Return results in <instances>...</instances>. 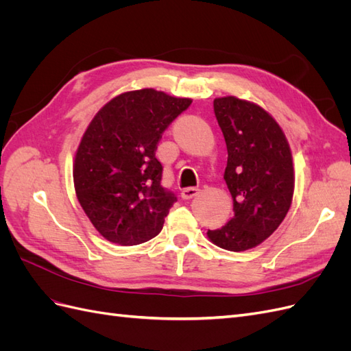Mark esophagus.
I'll list each match as a JSON object with an SVG mask.
<instances>
[{"label": "esophagus", "mask_w": 351, "mask_h": 351, "mask_svg": "<svg viewBox=\"0 0 351 351\" xmlns=\"http://www.w3.org/2000/svg\"><path fill=\"white\" fill-rule=\"evenodd\" d=\"M199 193L197 187H186L182 190V197L183 199H192Z\"/></svg>", "instance_id": "obj_1"}]
</instances>
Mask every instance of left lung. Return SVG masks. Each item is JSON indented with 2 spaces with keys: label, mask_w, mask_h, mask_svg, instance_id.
<instances>
[{
  "label": "left lung",
  "mask_w": 351,
  "mask_h": 351,
  "mask_svg": "<svg viewBox=\"0 0 351 351\" xmlns=\"http://www.w3.org/2000/svg\"><path fill=\"white\" fill-rule=\"evenodd\" d=\"M214 112L227 145L224 178L234 215L226 226L208 230V237L221 249L243 252L268 239L290 209L291 151L278 123L256 104L217 98Z\"/></svg>",
  "instance_id": "8db88e82"
}]
</instances>
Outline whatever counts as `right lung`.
Wrapping results in <instances>:
<instances>
[{"label":"right lung","mask_w":351,"mask_h":351,"mask_svg":"<svg viewBox=\"0 0 351 351\" xmlns=\"http://www.w3.org/2000/svg\"><path fill=\"white\" fill-rule=\"evenodd\" d=\"M192 99L155 89L125 92L93 117L74 159V189L93 227L134 246L158 236L177 196L162 187L156 145Z\"/></svg>","instance_id":"right-lung-1"}]
</instances>
